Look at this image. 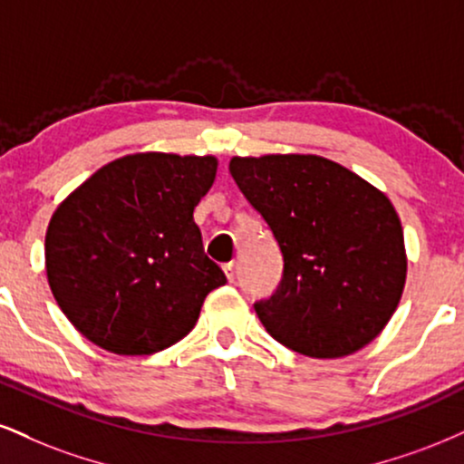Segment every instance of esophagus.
Returning a JSON list of instances; mask_svg holds the SVG:
<instances>
[{
  "instance_id": "1",
  "label": "esophagus",
  "mask_w": 464,
  "mask_h": 464,
  "mask_svg": "<svg viewBox=\"0 0 464 464\" xmlns=\"http://www.w3.org/2000/svg\"><path fill=\"white\" fill-rule=\"evenodd\" d=\"M222 267H225V275H227L228 281H231V283L236 281V261H228V264H225Z\"/></svg>"
}]
</instances>
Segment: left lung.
Instances as JSON below:
<instances>
[{
	"label": "left lung",
	"mask_w": 464,
	"mask_h": 464,
	"mask_svg": "<svg viewBox=\"0 0 464 464\" xmlns=\"http://www.w3.org/2000/svg\"><path fill=\"white\" fill-rule=\"evenodd\" d=\"M228 172L283 255L276 292L253 304L266 331L314 359L370 343L392 320L406 281L392 200L317 155L233 158Z\"/></svg>",
	"instance_id": "1"
}]
</instances>
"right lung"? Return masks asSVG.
Here are the masks:
<instances>
[{
  "mask_svg": "<svg viewBox=\"0 0 464 464\" xmlns=\"http://www.w3.org/2000/svg\"><path fill=\"white\" fill-rule=\"evenodd\" d=\"M216 158L138 153L110 161L55 209L49 287L83 337L114 354H153L192 331L227 276L203 248L194 208Z\"/></svg>",
  "mask_w": 464,
  "mask_h": 464,
  "instance_id": "1",
  "label": "right lung"
}]
</instances>
